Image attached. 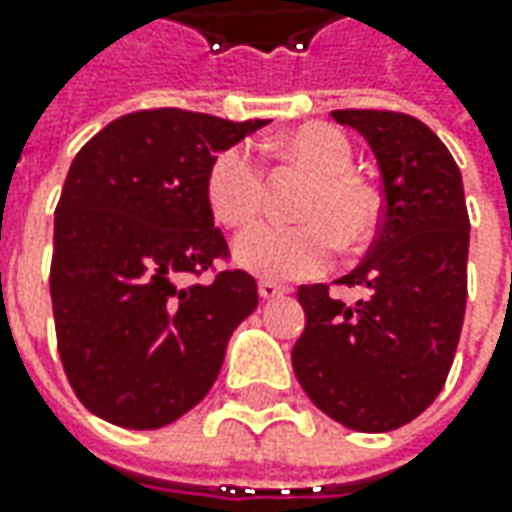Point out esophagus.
Wrapping results in <instances>:
<instances>
[{"instance_id": "34e87169", "label": "esophagus", "mask_w": 512, "mask_h": 512, "mask_svg": "<svg viewBox=\"0 0 512 512\" xmlns=\"http://www.w3.org/2000/svg\"><path fill=\"white\" fill-rule=\"evenodd\" d=\"M287 287L276 285V282H270V279H262L259 282V296L265 299V302H270V299H279V296H285Z\"/></svg>"}]
</instances>
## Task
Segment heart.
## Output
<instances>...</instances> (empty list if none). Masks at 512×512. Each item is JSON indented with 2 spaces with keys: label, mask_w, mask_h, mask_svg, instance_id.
Wrapping results in <instances>:
<instances>
[{
  "label": "heart",
  "mask_w": 512,
  "mask_h": 512,
  "mask_svg": "<svg viewBox=\"0 0 512 512\" xmlns=\"http://www.w3.org/2000/svg\"><path fill=\"white\" fill-rule=\"evenodd\" d=\"M282 153L313 170V185L299 199L296 213L305 222L247 230L236 242V259L256 276L290 282L325 270L336 247L364 245L379 225V196L353 173V148L342 130L302 125L282 139ZM210 213L225 227H247L265 202V168L253 145L239 142L219 150L205 176Z\"/></svg>",
  "instance_id": "1"
}]
</instances>
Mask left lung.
<instances>
[{"label": "left lung", "instance_id": "obj_1", "mask_svg": "<svg viewBox=\"0 0 512 512\" xmlns=\"http://www.w3.org/2000/svg\"><path fill=\"white\" fill-rule=\"evenodd\" d=\"M362 133L382 170V219L364 262L339 285L367 296L344 305L302 285L307 325L293 370L310 402L350 430L413 422L442 393L467 305L470 219L462 173L444 142L399 110H333Z\"/></svg>", "mask_w": 512, "mask_h": 512}]
</instances>
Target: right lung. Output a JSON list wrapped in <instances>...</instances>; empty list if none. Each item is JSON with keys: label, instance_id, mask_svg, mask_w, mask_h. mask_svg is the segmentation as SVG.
Returning <instances> with one entry per match:
<instances>
[{"label": "right lung", "instance_id": "1", "mask_svg": "<svg viewBox=\"0 0 512 512\" xmlns=\"http://www.w3.org/2000/svg\"><path fill=\"white\" fill-rule=\"evenodd\" d=\"M265 119L182 108L113 119L76 153L53 219L56 347L79 402L110 424L156 430L213 387L230 333L259 305L256 279L213 227V156ZM213 272L210 283L179 286Z\"/></svg>", "mask_w": 512, "mask_h": 512}]
</instances>
